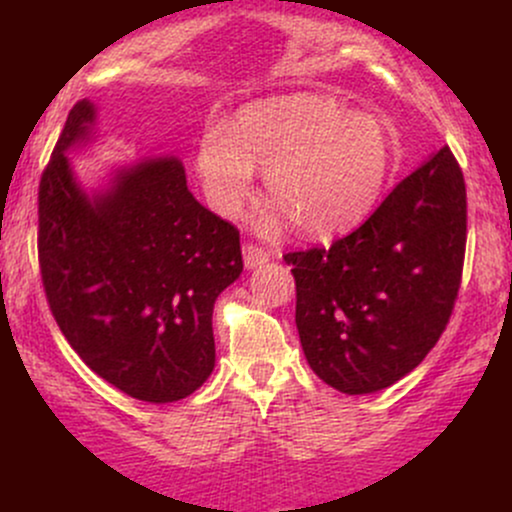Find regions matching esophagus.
<instances>
[{
    "mask_svg": "<svg viewBox=\"0 0 512 512\" xmlns=\"http://www.w3.org/2000/svg\"><path fill=\"white\" fill-rule=\"evenodd\" d=\"M264 262H269V252L267 250H262V248H257V245H243V264H245V269H255V267H260V264H264Z\"/></svg>",
    "mask_w": 512,
    "mask_h": 512,
    "instance_id": "1",
    "label": "esophagus"
}]
</instances>
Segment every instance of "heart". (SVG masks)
<instances>
[{"label":"heart","mask_w":512,"mask_h":512,"mask_svg":"<svg viewBox=\"0 0 512 512\" xmlns=\"http://www.w3.org/2000/svg\"><path fill=\"white\" fill-rule=\"evenodd\" d=\"M395 161L380 117L346 110L315 93L250 103L231 127L211 122L199 137L195 170L209 207L236 219L252 197L255 166L274 204L260 228L296 221L305 238L325 240L361 223L378 202Z\"/></svg>","instance_id":"obj_1"}]
</instances>
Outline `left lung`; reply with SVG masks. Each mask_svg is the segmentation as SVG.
Segmentation results:
<instances>
[{
	"mask_svg": "<svg viewBox=\"0 0 512 512\" xmlns=\"http://www.w3.org/2000/svg\"><path fill=\"white\" fill-rule=\"evenodd\" d=\"M464 243V178L443 146L330 250L289 252L298 337L317 378L368 395L419 366L450 320Z\"/></svg>",
	"mask_w": 512,
	"mask_h": 512,
	"instance_id": "obj_1",
	"label": "left lung"
}]
</instances>
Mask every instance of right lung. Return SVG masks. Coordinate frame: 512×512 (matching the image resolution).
I'll return each mask as SVG.
<instances>
[{
	"instance_id": "1",
	"label": "right lung",
	"mask_w": 512,
	"mask_h": 512,
	"mask_svg": "<svg viewBox=\"0 0 512 512\" xmlns=\"http://www.w3.org/2000/svg\"><path fill=\"white\" fill-rule=\"evenodd\" d=\"M96 120L91 101L74 105L40 178L45 296L93 373L142 402H178L214 370L211 313L243 272L240 236L192 197L175 156L81 187L67 154L96 139Z\"/></svg>"
}]
</instances>
